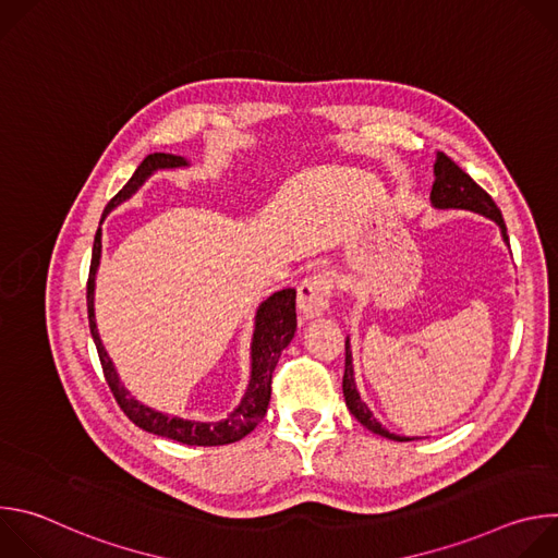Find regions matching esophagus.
<instances>
[{
  "label": "esophagus",
  "mask_w": 558,
  "mask_h": 558,
  "mask_svg": "<svg viewBox=\"0 0 558 558\" xmlns=\"http://www.w3.org/2000/svg\"><path fill=\"white\" fill-rule=\"evenodd\" d=\"M331 295H333V280L329 274L320 271L304 278L302 284L298 287V308L304 320L320 317L329 308Z\"/></svg>",
  "instance_id": "esophagus-1"
}]
</instances>
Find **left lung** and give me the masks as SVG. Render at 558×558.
Wrapping results in <instances>:
<instances>
[{"instance_id":"obj_1","label":"left lung","mask_w":558,"mask_h":558,"mask_svg":"<svg viewBox=\"0 0 558 558\" xmlns=\"http://www.w3.org/2000/svg\"><path fill=\"white\" fill-rule=\"evenodd\" d=\"M430 203H433L435 209H463V211H472V214L490 218L493 222L499 225L504 243L510 247L506 222H504V216H501L499 207L495 205V201L488 196V192H484L480 185H476L444 151H437V158H435V183H433V192H430ZM344 347H347V357H344L342 390H344V400H347V407L353 413V417L379 437H386V439H392V441H413L411 437L388 433L373 417L371 409L362 402V397L357 392V384H355V375H353V353H351L349 338H347Z\"/></svg>"}]
</instances>
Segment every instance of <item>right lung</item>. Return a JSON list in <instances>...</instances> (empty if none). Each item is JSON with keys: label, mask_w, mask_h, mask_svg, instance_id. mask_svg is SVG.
I'll return each mask as SVG.
<instances>
[{"label": "right lung", "mask_w": 558, "mask_h": 558, "mask_svg": "<svg viewBox=\"0 0 558 558\" xmlns=\"http://www.w3.org/2000/svg\"><path fill=\"white\" fill-rule=\"evenodd\" d=\"M190 161L183 156L163 154L156 151L143 158V163L136 168L132 179L125 183V187L108 203L104 209V218L123 201H128L156 170H179L187 168ZM101 260V227L95 235V247H93V263H90V276H88V320H90V333L97 344V353L104 366L106 381L114 395L117 404L121 411L143 430L154 433L158 437H168L187 446H225L241 441L245 435H250L258 422L265 417L269 400H271V377L274 368L280 360V353L289 347L295 333V289H282L271 293L265 302H260L256 311V323H254V338H252V375L245 390V397L241 400L227 420L220 422H194L183 417H170L161 411H154L138 400H134L132 392L121 384L119 373L99 338L97 320H95V280L97 269Z\"/></svg>", "instance_id": "1"}]
</instances>
